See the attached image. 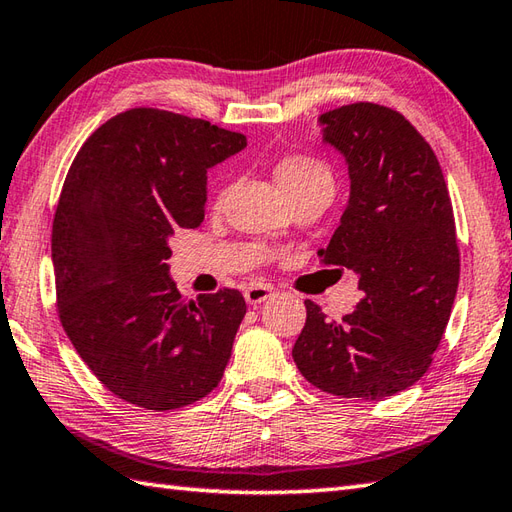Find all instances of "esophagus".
Listing matches in <instances>:
<instances>
[{
	"instance_id": "34e87169",
	"label": "esophagus",
	"mask_w": 512,
	"mask_h": 512,
	"mask_svg": "<svg viewBox=\"0 0 512 512\" xmlns=\"http://www.w3.org/2000/svg\"><path fill=\"white\" fill-rule=\"evenodd\" d=\"M275 295V290L266 286V284H250L246 290H244V299L248 306H259V303H264L266 299H270Z\"/></svg>"
}]
</instances>
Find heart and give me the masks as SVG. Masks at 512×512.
<instances>
[{"label":"heart","mask_w":512,"mask_h":512,"mask_svg":"<svg viewBox=\"0 0 512 512\" xmlns=\"http://www.w3.org/2000/svg\"><path fill=\"white\" fill-rule=\"evenodd\" d=\"M275 178L286 195L314 187V184H332L330 169L310 156L281 158L275 167Z\"/></svg>","instance_id":"obj_1"}]
</instances>
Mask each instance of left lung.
Segmentation results:
<instances>
[{
  "label": "left lung",
  "mask_w": 512,
  "mask_h": 512,
  "mask_svg": "<svg viewBox=\"0 0 512 512\" xmlns=\"http://www.w3.org/2000/svg\"><path fill=\"white\" fill-rule=\"evenodd\" d=\"M317 123L350 176L341 224L319 255L350 268L363 299L343 321L306 301L292 358L328 394L380 400L420 380L449 323L460 281L453 206L436 154L402 114L354 103Z\"/></svg>",
  "instance_id": "8db88e82"
}]
</instances>
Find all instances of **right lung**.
<instances>
[{
	"mask_svg": "<svg viewBox=\"0 0 512 512\" xmlns=\"http://www.w3.org/2000/svg\"><path fill=\"white\" fill-rule=\"evenodd\" d=\"M246 136L202 118L136 107L85 140L52 224L63 330L92 374L132 405L169 411L217 387L242 292L184 299L169 277V242L204 220L206 171Z\"/></svg>",
	"mask_w": 512,
	"mask_h": 512,
	"instance_id": "right-lung-1",
	"label": "right lung"
}]
</instances>
